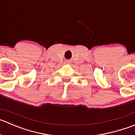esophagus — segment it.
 Listing matches in <instances>:
<instances>
[{
	"instance_id": "1",
	"label": "esophagus",
	"mask_w": 135,
	"mask_h": 135,
	"mask_svg": "<svg viewBox=\"0 0 135 135\" xmlns=\"http://www.w3.org/2000/svg\"><path fill=\"white\" fill-rule=\"evenodd\" d=\"M70 63H71L70 60H66V62H65V64H69Z\"/></svg>"
}]
</instances>
